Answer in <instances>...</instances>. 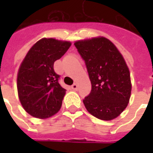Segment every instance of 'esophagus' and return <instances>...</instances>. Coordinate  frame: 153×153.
<instances>
[{"instance_id":"34e87169","label":"esophagus","mask_w":153,"mask_h":153,"mask_svg":"<svg viewBox=\"0 0 153 153\" xmlns=\"http://www.w3.org/2000/svg\"><path fill=\"white\" fill-rule=\"evenodd\" d=\"M71 88L73 90H74V91H76V90L78 89V85H77L76 83H74L73 85L71 86Z\"/></svg>"}]
</instances>
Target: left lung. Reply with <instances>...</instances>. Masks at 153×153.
Returning a JSON list of instances; mask_svg holds the SVG:
<instances>
[{"mask_svg":"<svg viewBox=\"0 0 153 153\" xmlns=\"http://www.w3.org/2000/svg\"><path fill=\"white\" fill-rule=\"evenodd\" d=\"M86 65L92 90L83 100L87 111L102 120H111L123 112L131 95L129 70L124 57L106 38L74 42Z\"/></svg>","mask_w":153,"mask_h":153,"instance_id":"left-lung-1","label":"left lung"}]
</instances>
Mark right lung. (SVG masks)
I'll use <instances>...</instances> for the list:
<instances>
[{
	"label": "right lung",
	"mask_w": 153,
	"mask_h": 153,
	"mask_svg": "<svg viewBox=\"0 0 153 153\" xmlns=\"http://www.w3.org/2000/svg\"><path fill=\"white\" fill-rule=\"evenodd\" d=\"M71 46L70 42L42 38L30 48L17 75V89L22 106L33 117L45 119L59 111L66 90L58 82L54 62Z\"/></svg>",
	"instance_id": "1"
}]
</instances>
